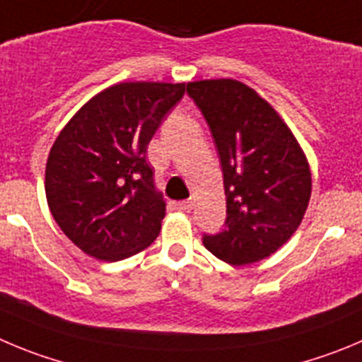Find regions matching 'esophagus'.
Returning <instances> with one entry per match:
<instances>
[{
    "instance_id": "esophagus-1",
    "label": "esophagus",
    "mask_w": 362,
    "mask_h": 362,
    "mask_svg": "<svg viewBox=\"0 0 362 362\" xmlns=\"http://www.w3.org/2000/svg\"><path fill=\"white\" fill-rule=\"evenodd\" d=\"M192 207H194V202H192V200L178 202V209H180V211L189 212V211H192Z\"/></svg>"
}]
</instances>
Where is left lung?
I'll list each match as a JSON object with an SVG mask.
<instances>
[{"mask_svg":"<svg viewBox=\"0 0 362 362\" xmlns=\"http://www.w3.org/2000/svg\"><path fill=\"white\" fill-rule=\"evenodd\" d=\"M218 150L227 197L225 228L204 245L228 264L275 253L295 234L310 198L302 148L272 105L232 78L187 83Z\"/></svg>","mask_w":362,"mask_h":362,"instance_id":"obj_1","label":"left lung"}]
</instances>
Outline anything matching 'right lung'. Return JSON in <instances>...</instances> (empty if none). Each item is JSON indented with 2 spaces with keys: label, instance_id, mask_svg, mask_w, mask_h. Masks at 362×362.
<instances>
[{
  "label": "right lung",
  "instance_id": "obj_1",
  "mask_svg": "<svg viewBox=\"0 0 362 362\" xmlns=\"http://www.w3.org/2000/svg\"><path fill=\"white\" fill-rule=\"evenodd\" d=\"M184 93L185 83H117L87 101L53 143L46 164L49 211L90 257H132L160 232L165 204L146 150Z\"/></svg>",
  "mask_w": 362,
  "mask_h": 362
}]
</instances>
